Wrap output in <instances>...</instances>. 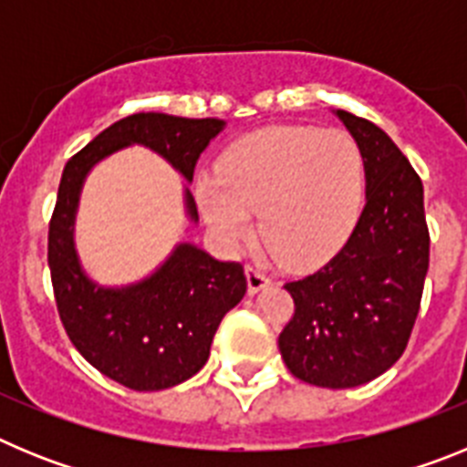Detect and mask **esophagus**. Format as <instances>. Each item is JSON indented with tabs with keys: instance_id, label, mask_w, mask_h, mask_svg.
I'll list each match as a JSON object with an SVG mask.
<instances>
[{
	"instance_id": "1",
	"label": "esophagus",
	"mask_w": 467,
	"mask_h": 467,
	"mask_svg": "<svg viewBox=\"0 0 467 467\" xmlns=\"http://www.w3.org/2000/svg\"><path fill=\"white\" fill-rule=\"evenodd\" d=\"M245 275H247V292H250V295H257L259 290H264V287H269L271 285V275H266L262 269L253 266V264H247L245 266Z\"/></svg>"
}]
</instances>
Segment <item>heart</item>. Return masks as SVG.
<instances>
[{
    "mask_svg": "<svg viewBox=\"0 0 467 467\" xmlns=\"http://www.w3.org/2000/svg\"><path fill=\"white\" fill-rule=\"evenodd\" d=\"M365 166L344 130L269 126L229 144L217 172L198 177L196 198L214 236L241 245L257 234L283 266L332 257L360 214Z\"/></svg>",
    "mask_w": 467,
    "mask_h": 467,
    "instance_id": "obj_1",
    "label": "heart"
}]
</instances>
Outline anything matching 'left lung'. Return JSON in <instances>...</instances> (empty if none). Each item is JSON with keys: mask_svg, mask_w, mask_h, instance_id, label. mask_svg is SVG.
<instances>
[{"mask_svg": "<svg viewBox=\"0 0 467 467\" xmlns=\"http://www.w3.org/2000/svg\"><path fill=\"white\" fill-rule=\"evenodd\" d=\"M360 147L367 201L356 229L323 269L285 283L295 313L278 337L301 381L353 388L400 360L420 308L431 257L423 184L407 156L367 119L339 109Z\"/></svg>", "mask_w": 467, "mask_h": 467, "instance_id": "1", "label": "left lung"}]
</instances>
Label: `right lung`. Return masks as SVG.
Segmentation results:
<instances>
[{
	"instance_id": "right-lung-1",
	"label": "right lung",
	"mask_w": 467,
	"mask_h": 467,
	"mask_svg": "<svg viewBox=\"0 0 467 467\" xmlns=\"http://www.w3.org/2000/svg\"><path fill=\"white\" fill-rule=\"evenodd\" d=\"M220 119H182L140 111L105 128L65 166L48 222V269L57 316L74 348L130 390H163L205 365L222 317L245 296L243 264L217 262L182 243L147 280L105 290L79 269L72 224L86 172L126 144H144L192 182L201 151L220 133ZM187 208L198 220L187 189Z\"/></svg>"
}]
</instances>
